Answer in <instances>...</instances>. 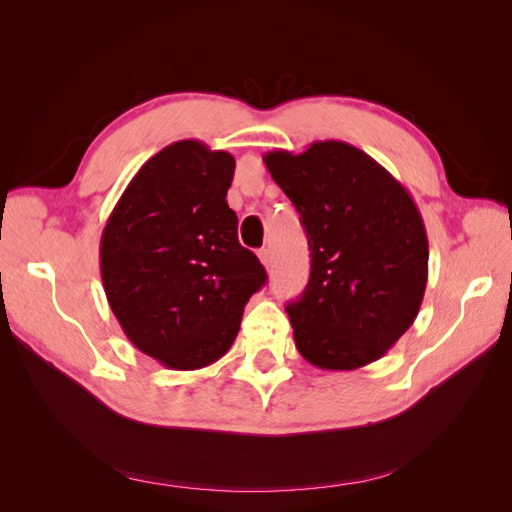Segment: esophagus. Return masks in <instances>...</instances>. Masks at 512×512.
Segmentation results:
<instances>
[{"label": "esophagus", "mask_w": 512, "mask_h": 512, "mask_svg": "<svg viewBox=\"0 0 512 512\" xmlns=\"http://www.w3.org/2000/svg\"><path fill=\"white\" fill-rule=\"evenodd\" d=\"M258 258H260L262 265L269 269V265H271V252L267 250V247H262V250H258Z\"/></svg>", "instance_id": "34e87169"}]
</instances>
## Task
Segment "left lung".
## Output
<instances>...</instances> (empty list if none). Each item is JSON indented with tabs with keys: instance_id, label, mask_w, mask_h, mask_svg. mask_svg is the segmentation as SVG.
<instances>
[{
	"instance_id": "left-lung-1",
	"label": "left lung",
	"mask_w": 512,
	"mask_h": 512,
	"mask_svg": "<svg viewBox=\"0 0 512 512\" xmlns=\"http://www.w3.org/2000/svg\"><path fill=\"white\" fill-rule=\"evenodd\" d=\"M273 181L301 215L312 273L286 305L307 363L350 371L378 361L414 322L429 243L412 196L365 151L318 141L265 153Z\"/></svg>"
}]
</instances>
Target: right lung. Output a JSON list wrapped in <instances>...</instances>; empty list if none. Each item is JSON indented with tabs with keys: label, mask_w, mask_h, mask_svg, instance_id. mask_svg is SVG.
I'll return each mask as SVG.
<instances>
[{
	"label": "right lung",
	"mask_w": 512,
	"mask_h": 512,
	"mask_svg": "<svg viewBox=\"0 0 512 512\" xmlns=\"http://www.w3.org/2000/svg\"><path fill=\"white\" fill-rule=\"evenodd\" d=\"M228 151L177 141L123 190L100 239L108 305L130 342L168 369L207 367L230 350L245 303L267 282L226 203Z\"/></svg>",
	"instance_id": "1"
}]
</instances>
